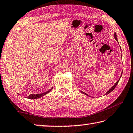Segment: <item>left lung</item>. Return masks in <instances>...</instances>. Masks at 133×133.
Segmentation results:
<instances>
[{
	"instance_id": "left-lung-1",
	"label": "left lung",
	"mask_w": 133,
	"mask_h": 133,
	"mask_svg": "<svg viewBox=\"0 0 133 133\" xmlns=\"http://www.w3.org/2000/svg\"><path fill=\"white\" fill-rule=\"evenodd\" d=\"M114 37H115V39H116V41L117 42H118V41H117V36H116V33H115V35H114ZM122 74H121V76H122ZM119 80L120 79H119L118 80V81H117V82L116 83H115V85H114V86H112V87H111V89H110L109 90H108V91L107 92H106V94H108L109 93H110V92H111V91H113V90L115 89V87H116V85L117 84V83H119ZM81 92H82V93L83 94H86V95H87V96H88V95H87V94H86V93H85V92H83V91H81Z\"/></svg>"
}]
</instances>
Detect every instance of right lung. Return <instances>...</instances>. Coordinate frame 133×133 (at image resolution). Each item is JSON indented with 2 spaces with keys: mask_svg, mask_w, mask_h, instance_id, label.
Listing matches in <instances>:
<instances>
[{
  "mask_svg": "<svg viewBox=\"0 0 133 133\" xmlns=\"http://www.w3.org/2000/svg\"><path fill=\"white\" fill-rule=\"evenodd\" d=\"M52 89H50L49 90V91H47L45 92H43V93H42V94H31V95H29V96H28L26 98H29V99H37V98H41L42 97H43V96H44V95H46V94L49 93V92L51 91Z\"/></svg>",
  "mask_w": 133,
  "mask_h": 133,
  "instance_id": "right-lung-1",
  "label": "right lung"
}]
</instances>
